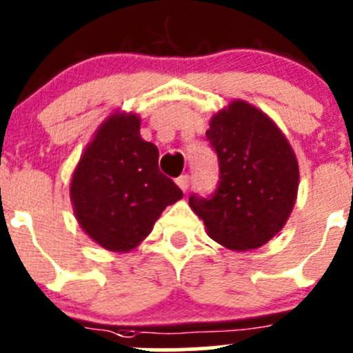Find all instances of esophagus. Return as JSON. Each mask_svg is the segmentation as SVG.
<instances>
[{"instance_id":"1","label":"esophagus","mask_w":353,"mask_h":353,"mask_svg":"<svg viewBox=\"0 0 353 353\" xmlns=\"http://www.w3.org/2000/svg\"><path fill=\"white\" fill-rule=\"evenodd\" d=\"M176 183H177V186L181 188V191H184V193H186L188 188H190V176H186V174H184V176L177 177Z\"/></svg>"}]
</instances>
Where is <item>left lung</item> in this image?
Instances as JSON below:
<instances>
[{"label":"left lung","mask_w":353,"mask_h":353,"mask_svg":"<svg viewBox=\"0 0 353 353\" xmlns=\"http://www.w3.org/2000/svg\"><path fill=\"white\" fill-rule=\"evenodd\" d=\"M206 140L219 157L220 181L190 206L208 236L236 251L261 248L282 230L294 208L299 163L280 128L254 105L234 101L210 121Z\"/></svg>","instance_id":"left-lung-1"}]
</instances>
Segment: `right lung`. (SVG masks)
<instances>
[{
    "label": "right lung",
    "mask_w": 353,
    "mask_h": 353,
    "mask_svg": "<svg viewBox=\"0 0 353 353\" xmlns=\"http://www.w3.org/2000/svg\"><path fill=\"white\" fill-rule=\"evenodd\" d=\"M81 229L108 251L128 252L183 191L159 169V148L140 137L137 114L114 112L87 145L70 186Z\"/></svg>",
    "instance_id": "obj_1"
}]
</instances>
